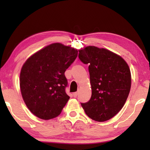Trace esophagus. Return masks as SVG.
Returning a JSON list of instances; mask_svg holds the SVG:
<instances>
[{"instance_id":"obj_1","label":"esophagus","mask_w":150,"mask_h":150,"mask_svg":"<svg viewBox=\"0 0 150 150\" xmlns=\"http://www.w3.org/2000/svg\"><path fill=\"white\" fill-rule=\"evenodd\" d=\"M78 95H79V92H74V93H73V96L74 98H76Z\"/></svg>"}]
</instances>
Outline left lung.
I'll list each match as a JSON object with an SVG mask.
<instances>
[{"label": "left lung", "mask_w": 150, "mask_h": 150, "mask_svg": "<svg viewBox=\"0 0 150 150\" xmlns=\"http://www.w3.org/2000/svg\"><path fill=\"white\" fill-rule=\"evenodd\" d=\"M79 59L89 65L91 97L81 103L85 113L96 122H105L118 113L130 93L131 74L122 57L104 48L87 46Z\"/></svg>", "instance_id": "left-lung-1"}]
</instances>
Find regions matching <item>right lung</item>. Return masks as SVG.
Listing matches in <instances>:
<instances>
[{"instance_id":"right-lung-1","label":"right lung","mask_w":150,"mask_h":150,"mask_svg":"<svg viewBox=\"0 0 150 150\" xmlns=\"http://www.w3.org/2000/svg\"><path fill=\"white\" fill-rule=\"evenodd\" d=\"M78 56L76 49L54 43L29 57L22 67L20 86L30 111L48 120L60 115L69 99L65 71Z\"/></svg>"}]
</instances>
